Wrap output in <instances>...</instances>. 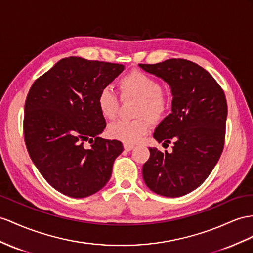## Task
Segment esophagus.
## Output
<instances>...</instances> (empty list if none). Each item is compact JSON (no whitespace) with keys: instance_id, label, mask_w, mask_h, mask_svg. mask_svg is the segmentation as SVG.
<instances>
[{"instance_id":"esophagus-1","label":"esophagus","mask_w":253,"mask_h":253,"mask_svg":"<svg viewBox=\"0 0 253 253\" xmlns=\"http://www.w3.org/2000/svg\"><path fill=\"white\" fill-rule=\"evenodd\" d=\"M124 148H125V151H127V152H130V151H132L133 148H134V145H132V144H128V143H124Z\"/></svg>"}]
</instances>
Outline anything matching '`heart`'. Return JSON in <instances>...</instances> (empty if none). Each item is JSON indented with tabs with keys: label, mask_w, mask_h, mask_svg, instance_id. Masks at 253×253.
<instances>
[{
	"label": "heart",
	"mask_w": 253,
	"mask_h": 253,
	"mask_svg": "<svg viewBox=\"0 0 253 253\" xmlns=\"http://www.w3.org/2000/svg\"><path fill=\"white\" fill-rule=\"evenodd\" d=\"M122 99L138 100L134 115L137 120L116 121L108 127V134L112 139L128 144L139 142L150 130V123H157L164 118L169 108V98L163 90L161 83L154 77L132 70L119 82ZM99 112L107 120H113L119 112L120 102L111 89L106 87L97 97Z\"/></svg>",
	"instance_id": "b5f03b06"
}]
</instances>
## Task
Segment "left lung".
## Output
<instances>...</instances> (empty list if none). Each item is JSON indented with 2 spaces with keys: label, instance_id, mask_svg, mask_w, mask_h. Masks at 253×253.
I'll use <instances>...</instances> for the list:
<instances>
[{
  "label": "left lung",
  "instance_id": "obj_1",
  "mask_svg": "<svg viewBox=\"0 0 253 253\" xmlns=\"http://www.w3.org/2000/svg\"><path fill=\"white\" fill-rule=\"evenodd\" d=\"M139 66L169 84L172 112L155 129L154 139L173 141V152L150 147L142 174L159 196L176 198L197 189L221 156L228 106L222 88L209 71L184 59Z\"/></svg>",
  "mask_w": 253,
  "mask_h": 253
}]
</instances>
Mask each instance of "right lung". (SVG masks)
<instances>
[{
  "instance_id": "1",
  "label": "right lung",
  "mask_w": 253,
  "mask_h": 253,
  "mask_svg": "<svg viewBox=\"0 0 253 253\" xmlns=\"http://www.w3.org/2000/svg\"><path fill=\"white\" fill-rule=\"evenodd\" d=\"M124 66L69 56L33 83L24 106V141L43 178L61 193L85 198L102 189L122 142L99 137L106 120L97 97ZM84 141L91 143L85 149Z\"/></svg>"
}]
</instances>
